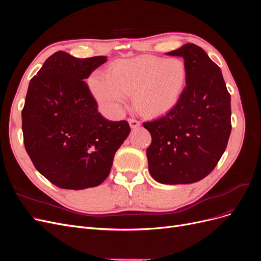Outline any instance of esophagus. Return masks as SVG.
<instances>
[{"mask_svg":"<svg viewBox=\"0 0 261 261\" xmlns=\"http://www.w3.org/2000/svg\"><path fill=\"white\" fill-rule=\"evenodd\" d=\"M128 123L132 128H137L140 126V122L138 120H135V118H128Z\"/></svg>","mask_w":261,"mask_h":261,"instance_id":"obj_1","label":"esophagus"}]
</instances>
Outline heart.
Masks as SVG:
<instances>
[{"instance_id":"heart-1","label":"heart","mask_w":261,"mask_h":261,"mask_svg":"<svg viewBox=\"0 0 261 261\" xmlns=\"http://www.w3.org/2000/svg\"><path fill=\"white\" fill-rule=\"evenodd\" d=\"M186 83L187 67L183 60L137 57L114 63L109 73L92 74L89 89L110 115H120L134 92L139 111L155 116L178 103Z\"/></svg>"}]
</instances>
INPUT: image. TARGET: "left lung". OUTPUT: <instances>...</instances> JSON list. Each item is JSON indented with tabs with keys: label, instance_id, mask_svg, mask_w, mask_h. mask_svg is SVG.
<instances>
[{
	"label": "left lung",
	"instance_id": "obj_1",
	"mask_svg": "<svg viewBox=\"0 0 261 261\" xmlns=\"http://www.w3.org/2000/svg\"><path fill=\"white\" fill-rule=\"evenodd\" d=\"M181 57L187 83L178 103L144 127L151 176L162 184H191L210 174L225 151L232 129L231 96L220 67L200 46L186 43L167 53Z\"/></svg>",
	"mask_w": 261,
	"mask_h": 261
}]
</instances>
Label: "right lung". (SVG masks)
<instances>
[{"mask_svg": "<svg viewBox=\"0 0 261 261\" xmlns=\"http://www.w3.org/2000/svg\"><path fill=\"white\" fill-rule=\"evenodd\" d=\"M106 62L107 57L77 59L58 51L30 81L21 111L23 144L35 168L58 187L100 185L129 135L127 122L98 112L84 82Z\"/></svg>", "mask_w": 261, "mask_h": 261, "instance_id": "right-lung-1", "label": "right lung"}]
</instances>
